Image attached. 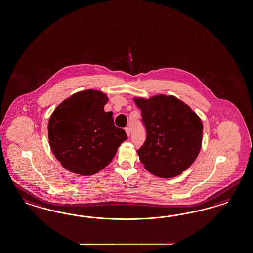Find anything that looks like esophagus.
I'll list each match as a JSON object with an SVG mask.
<instances>
[{
    "instance_id": "obj_1",
    "label": "esophagus",
    "mask_w": 253,
    "mask_h": 253,
    "mask_svg": "<svg viewBox=\"0 0 253 253\" xmlns=\"http://www.w3.org/2000/svg\"><path fill=\"white\" fill-rule=\"evenodd\" d=\"M125 131H126V134L129 136V134H130V131H129V129L128 127H127V128H125Z\"/></svg>"
}]
</instances>
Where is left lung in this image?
I'll return each instance as SVG.
<instances>
[{"label": "left lung", "instance_id": "8db88e82", "mask_svg": "<svg viewBox=\"0 0 253 253\" xmlns=\"http://www.w3.org/2000/svg\"><path fill=\"white\" fill-rule=\"evenodd\" d=\"M146 139L137 151L149 172L172 178L191 167L202 143L203 124L188 105L173 96L134 99Z\"/></svg>", "mask_w": 253, "mask_h": 253}]
</instances>
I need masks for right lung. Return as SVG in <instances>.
<instances>
[{
	"label": "right lung",
	"instance_id": "obj_1",
	"mask_svg": "<svg viewBox=\"0 0 253 253\" xmlns=\"http://www.w3.org/2000/svg\"><path fill=\"white\" fill-rule=\"evenodd\" d=\"M107 96L87 89L58 105L48 123L51 150L62 167L74 173L92 175L111 163L127 140L114 125L112 112L104 111Z\"/></svg>",
	"mask_w": 253,
	"mask_h": 253
}]
</instances>
